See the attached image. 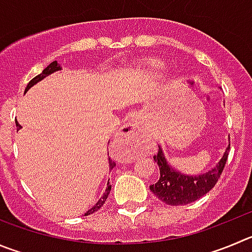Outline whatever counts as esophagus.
<instances>
[{
    "label": "esophagus",
    "instance_id": "34e87169",
    "mask_svg": "<svg viewBox=\"0 0 252 252\" xmlns=\"http://www.w3.org/2000/svg\"><path fill=\"white\" fill-rule=\"evenodd\" d=\"M121 134L123 135L124 140L129 143H135V142H139V137H138V133H137V126H135V122L130 121L129 123H126V126L122 128Z\"/></svg>",
    "mask_w": 252,
    "mask_h": 252
}]
</instances>
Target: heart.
Listing matches in <instances>:
<instances>
[{
    "label": "heart",
    "instance_id": "b5f03b06",
    "mask_svg": "<svg viewBox=\"0 0 252 252\" xmlns=\"http://www.w3.org/2000/svg\"><path fill=\"white\" fill-rule=\"evenodd\" d=\"M152 67H153V68H158V67H159V64H158V63H153Z\"/></svg>",
    "mask_w": 252,
    "mask_h": 252
}]
</instances>
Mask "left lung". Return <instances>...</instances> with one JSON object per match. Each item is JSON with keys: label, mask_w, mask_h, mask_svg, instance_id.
I'll return each instance as SVG.
<instances>
[{"label": "left lung", "mask_w": 252, "mask_h": 252, "mask_svg": "<svg viewBox=\"0 0 252 252\" xmlns=\"http://www.w3.org/2000/svg\"><path fill=\"white\" fill-rule=\"evenodd\" d=\"M230 145L227 147L220 163L211 169L209 173L197 176H189L175 171L165 160L163 150L159 147L158 153L154 155V161L159 165L160 176L155 184L150 185V190L155 196L168 205H187L194 203L197 199L210 191L218 180L220 179L222 170L229 157Z\"/></svg>", "instance_id": "obj_1"}]
</instances>
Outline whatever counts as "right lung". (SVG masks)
I'll return each instance as SVG.
<instances>
[{
  "label": "right lung",
  "mask_w": 252,
  "mask_h": 252,
  "mask_svg": "<svg viewBox=\"0 0 252 252\" xmlns=\"http://www.w3.org/2000/svg\"><path fill=\"white\" fill-rule=\"evenodd\" d=\"M60 69H61L60 63H57V61H53V62L51 63V64H48V65H47L46 68H44L43 72H42L41 74H38V76H36V77H34L33 79H31L30 83H28V84H27V87H26V91H25V92H27L28 89H30L31 87H32V86H34V84H36L37 82L42 81V79H43L44 77H47V76H48V74H51V73L56 72V70H60ZM16 126H17V130H18V129H20V128H22V126H21L20 124H18V122H17V121H16ZM114 166H115V163H114V161H112V160H110V159H109V168H110V169H113V168H114ZM110 189H112V185H110V184H109V182H108V184H107V189H105V192H104V194H103L102 199H99V200H98V203L95 204V205H94L93 208L91 209V210L87 211V213L84 214V216L91 215V214H93L94 211L99 210V209L102 208L103 204H104V203H105V200H107L108 195H109Z\"/></svg>",
  "instance_id": "right-lung-1"
}]
</instances>
